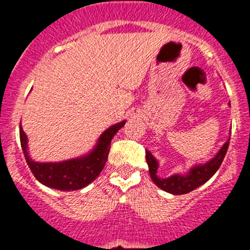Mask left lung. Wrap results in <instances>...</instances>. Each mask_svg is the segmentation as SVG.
Masks as SVG:
<instances>
[{
  "mask_svg": "<svg viewBox=\"0 0 250 250\" xmlns=\"http://www.w3.org/2000/svg\"><path fill=\"white\" fill-rule=\"evenodd\" d=\"M228 146L229 140L223 145V147L216 154L215 158L211 159L210 161H208L207 164L194 167L189 171L188 175L182 176L175 174V175H171L167 179H161L156 175L158 161L150 154V151H145L147 165H149L150 176H151L152 182L155 183L160 189L167 191V193L174 194V195H182V194L190 193L194 189H196V188H199L200 185L204 184V183H207L216 173V170L219 169L223 160H224V156L227 154Z\"/></svg>",
  "mask_w": 250,
  "mask_h": 250,
  "instance_id": "obj_1",
  "label": "left lung"
}]
</instances>
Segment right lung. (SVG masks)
Segmentation results:
<instances>
[{
	"label": "right lung",
	"instance_id": "1",
	"mask_svg": "<svg viewBox=\"0 0 250 250\" xmlns=\"http://www.w3.org/2000/svg\"><path fill=\"white\" fill-rule=\"evenodd\" d=\"M124 125L125 121H121L106 130L99 139L94 151L89 155L62 163H36L31 160L27 152V138L21 125L20 141L28 167L41 184L62 191L79 190L94 182L101 173L107 161L111 139Z\"/></svg>",
	"mask_w": 250,
	"mask_h": 250
}]
</instances>
